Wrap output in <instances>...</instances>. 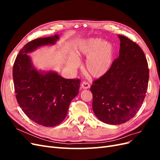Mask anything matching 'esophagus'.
Listing matches in <instances>:
<instances>
[{"label":"esophagus","instance_id":"esophagus-1","mask_svg":"<svg viewBox=\"0 0 160 160\" xmlns=\"http://www.w3.org/2000/svg\"><path fill=\"white\" fill-rule=\"evenodd\" d=\"M81 88L84 89H89L90 88V85L89 83H88V82H83V83L81 84Z\"/></svg>","mask_w":160,"mask_h":160}]
</instances>
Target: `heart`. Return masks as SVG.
<instances>
[{"label": "heart", "instance_id": "heart-1", "mask_svg": "<svg viewBox=\"0 0 160 160\" xmlns=\"http://www.w3.org/2000/svg\"><path fill=\"white\" fill-rule=\"evenodd\" d=\"M76 57L87 58L85 68L88 73L94 78L105 75L112 67L115 55V47L113 42L104 41L98 38H91L80 42L72 51ZM78 65L75 58H69L67 66L71 70Z\"/></svg>", "mask_w": 160, "mask_h": 160}]
</instances>
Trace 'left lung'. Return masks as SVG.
<instances>
[{"mask_svg": "<svg viewBox=\"0 0 160 160\" xmlns=\"http://www.w3.org/2000/svg\"><path fill=\"white\" fill-rule=\"evenodd\" d=\"M119 57L107 74L93 82L95 116L109 125H119L133 118L142 107L146 97L149 69L144 52L136 43L122 35Z\"/></svg>", "mask_w": 160, "mask_h": 160, "instance_id": "left-lung-1", "label": "left lung"}]
</instances>
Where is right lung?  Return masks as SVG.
Segmentation results:
<instances>
[{
	"label": "right lung",
	"mask_w": 160,
	"mask_h": 160,
	"mask_svg": "<svg viewBox=\"0 0 160 160\" xmlns=\"http://www.w3.org/2000/svg\"><path fill=\"white\" fill-rule=\"evenodd\" d=\"M59 35L38 38L19 51L12 76L17 102L34 122L45 127L59 125L66 118L71 101L79 93L80 80L65 79L53 70H39L27 54L56 44Z\"/></svg>",
	"instance_id": "right-lung-1"
}]
</instances>
